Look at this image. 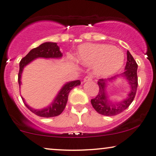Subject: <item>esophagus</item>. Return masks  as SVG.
I'll use <instances>...</instances> for the list:
<instances>
[{"label":"esophagus","mask_w":156,"mask_h":156,"mask_svg":"<svg viewBox=\"0 0 156 156\" xmlns=\"http://www.w3.org/2000/svg\"><path fill=\"white\" fill-rule=\"evenodd\" d=\"M91 80H92V78H91L90 76H86L85 78H84V79H83V82L85 83V82L91 81Z\"/></svg>","instance_id":"34e87169"}]
</instances>
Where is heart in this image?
I'll return each instance as SVG.
<instances>
[{"mask_svg":"<svg viewBox=\"0 0 156 156\" xmlns=\"http://www.w3.org/2000/svg\"><path fill=\"white\" fill-rule=\"evenodd\" d=\"M77 59L86 66L93 65L97 76H108L121 68L124 62V54L111 45L86 44L78 48Z\"/></svg>","mask_w":156,"mask_h":156,"instance_id":"b5f03b06","label":"heart"}]
</instances>
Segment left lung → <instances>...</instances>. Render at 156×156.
<instances>
[{
  "mask_svg": "<svg viewBox=\"0 0 156 156\" xmlns=\"http://www.w3.org/2000/svg\"><path fill=\"white\" fill-rule=\"evenodd\" d=\"M137 67L136 61L128 51L124 72L119 76L118 75L108 79H99L97 81L99 88V93L95 98L91 100L93 108L98 113L106 116H113L121 113L129 108L134 100L137 89ZM122 77H124L128 82L130 91L127 98L121 102H112L108 96L107 86L110 83Z\"/></svg>",
  "mask_w": 156,
  "mask_h": 156,
  "instance_id": "obj_1",
  "label": "left lung"
}]
</instances>
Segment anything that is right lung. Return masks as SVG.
Instances as JSON below:
<instances>
[{
  "mask_svg": "<svg viewBox=\"0 0 156 156\" xmlns=\"http://www.w3.org/2000/svg\"><path fill=\"white\" fill-rule=\"evenodd\" d=\"M62 57V53L60 51L59 47L57 46V43L53 42H46L41 44L37 47L33 48L30 51V52L22 59L20 62V71L18 75V83L20 85V88L21 86V78L22 74L23 72L24 67L27 66L30 63L32 62L33 60L37 58H45V59H60ZM80 81L79 80H73V81L67 82L64 85L59 91L58 92L57 95L49 105L42 109H34L29 106L25 102L23 97H22V100L24 102L26 107L35 113V115L44 118H51L60 115L66 106L67 98L70 91L73 88L77 86H79Z\"/></svg>",
  "mask_w": 156,
  "mask_h": 156,
  "instance_id": "1",
  "label": "right lung"
}]
</instances>
